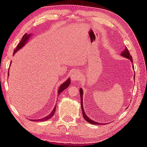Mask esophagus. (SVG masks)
I'll list each match as a JSON object with an SVG mask.
<instances>
[{
  "label": "esophagus",
  "instance_id": "34e87169",
  "mask_svg": "<svg viewBox=\"0 0 147 147\" xmlns=\"http://www.w3.org/2000/svg\"><path fill=\"white\" fill-rule=\"evenodd\" d=\"M80 74L78 72L74 71L71 74V81L73 82H76L77 81H78L79 79L80 78Z\"/></svg>",
  "mask_w": 147,
  "mask_h": 147
}]
</instances>
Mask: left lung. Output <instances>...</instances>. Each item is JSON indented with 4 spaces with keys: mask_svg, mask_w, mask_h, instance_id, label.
Listing matches in <instances>:
<instances>
[{
    "mask_svg": "<svg viewBox=\"0 0 147 147\" xmlns=\"http://www.w3.org/2000/svg\"><path fill=\"white\" fill-rule=\"evenodd\" d=\"M121 57H123L125 58H127V59L130 60V62H131L132 63V56L130 55V53L129 51V50H128V49L126 47H125V49L121 53ZM132 67H133V68H134V66L132 65ZM134 79H135V75H134ZM80 98H81V107H82V110L83 116H84V119L86 120L87 122H89V123H91V124H93V125H100L101 123H98L96 121H94V120L90 119L89 117L87 116V114H85V111H84V105H83V94H84V90H83L82 88L80 89ZM101 124H102V123H101Z\"/></svg>",
    "mask_w": 147,
    "mask_h": 147,
    "instance_id": "1",
    "label": "left lung"
}]
</instances>
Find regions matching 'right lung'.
Masks as SVG:
<instances>
[{
	"instance_id": "right-lung-1",
	"label": "right lung",
	"mask_w": 147,
	"mask_h": 147,
	"mask_svg": "<svg viewBox=\"0 0 147 147\" xmlns=\"http://www.w3.org/2000/svg\"><path fill=\"white\" fill-rule=\"evenodd\" d=\"M33 36V34L30 33V34H25L24 35L22 36V40H21V41L19 42V44H18V46L17 47V48L14 50V51H13V55H14L16 53L17 51H18L20 49H22V48L25 46V45L28 43L29 40L30 39L31 37ZM10 65H11V63H10ZM8 76H9V70H8ZM71 84V80L70 78H69L68 79H67V80L65 81L63 83H62V84L60 85V86L58 88V95H60V93L62 92V91H63L66 88H67L69 85ZM55 109H56V105L55 106V107L53 108V111H51V113L49 115L44 117V118H42L41 119H31V121H46V120L50 119L51 118H52L53 116L55 114Z\"/></svg>"
}]
</instances>
